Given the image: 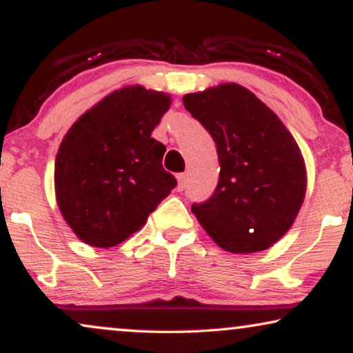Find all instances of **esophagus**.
<instances>
[{"label": "esophagus", "instance_id": "1", "mask_svg": "<svg viewBox=\"0 0 353 353\" xmlns=\"http://www.w3.org/2000/svg\"><path fill=\"white\" fill-rule=\"evenodd\" d=\"M176 180H178V191H185L186 190V181H188L186 173H178Z\"/></svg>", "mask_w": 353, "mask_h": 353}]
</instances>
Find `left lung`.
<instances>
[{
	"instance_id": "left-lung-1",
	"label": "left lung",
	"mask_w": 353,
	"mask_h": 353,
	"mask_svg": "<svg viewBox=\"0 0 353 353\" xmlns=\"http://www.w3.org/2000/svg\"><path fill=\"white\" fill-rule=\"evenodd\" d=\"M214 138L220 176L214 194L191 210L221 249H268L291 228L305 196V165L296 139L254 93L225 83L183 96Z\"/></svg>"
}]
</instances>
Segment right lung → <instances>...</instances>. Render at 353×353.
Returning <instances> with one entry per match:
<instances>
[{
  "label": "right lung",
  "instance_id": "obj_1",
  "mask_svg": "<svg viewBox=\"0 0 353 353\" xmlns=\"http://www.w3.org/2000/svg\"><path fill=\"white\" fill-rule=\"evenodd\" d=\"M170 105L165 93L127 86L81 115L56 156V199L83 243L112 248L146 223L176 186L151 138Z\"/></svg>",
  "mask_w": 353,
  "mask_h": 353
}]
</instances>
